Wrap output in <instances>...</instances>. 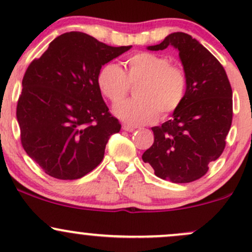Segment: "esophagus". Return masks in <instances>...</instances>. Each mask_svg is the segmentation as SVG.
Here are the masks:
<instances>
[{
  "mask_svg": "<svg viewBox=\"0 0 252 252\" xmlns=\"http://www.w3.org/2000/svg\"><path fill=\"white\" fill-rule=\"evenodd\" d=\"M122 129L126 130V131H129V132H132L135 131V126H128V124H123L122 126Z\"/></svg>",
  "mask_w": 252,
  "mask_h": 252,
  "instance_id": "1",
  "label": "esophagus"
}]
</instances>
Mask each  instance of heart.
<instances>
[{
	"instance_id": "b5f03b06",
	"label": "heart",
	"mask_w": 252,
	"mask_h": 252,
	"mask_svg": "<svg viewBox=\"0 0 252 252\" xmlns=\"http://www.w3.org/2000/svg\"><path fill=\"white\" fill-rule=\"evenodd\" d=\"M106 63L98 72V88L104 97L118 104L127 95L130 85H137L136 98L115 106V115L130 126H142L166 117L179 109L187 92L184 68L172 65L167 57L141 52L124 62Z\"/></svg>"
}]
</instances>
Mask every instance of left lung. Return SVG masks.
<instances>
[{
	"mask_svg": "<svg viewBox=\"0 0 252 252\" xmlns=\"http://www.w3.org/2000/svg\"><path fill=\"white\" fill-rule=\"evenodd\" d=\"M173 46L187 76L186 97L173 117L153 126L154 143L143 153L155 175L175 184L200 179L225 148L232 123V89L221 63L200 42L176 32L149 51Z\"/></svg>",
	"mask_w": 252,
	"mask_h": 252,
	"instance_id": "left-lung-1",
	"label": "left lung"
}]
</instances>
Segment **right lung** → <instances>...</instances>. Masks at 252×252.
<instances>
[{"instance_id": "add662e5", "label": "right lung", "mask_w": 252, "mask_h": 252, "mask_svg": "<svg viewBox=\"0 0 252 252\" xmlns=\"http://www.w3.org/2000/svg\"><path fill=\"white\" fill-rule=\"evenodd\" d=\"M130 48L70 32L28 66L16 118L22 147L46 174L76 180L102 162L110 136L121 124L103 100L98 72Z\"/></svg>"}]
</instances>
